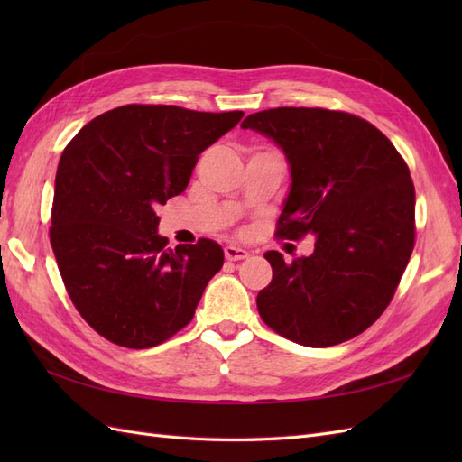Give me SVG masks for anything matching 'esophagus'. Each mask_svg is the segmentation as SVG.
<instances>
[{"instance_id": "34e87169", "label": "esophagus", "mask_w": 462, "mask_h": 462, "mask_svg": "<svg viewBox=\"0 0 462 462\" xmlns=\"http://www.w3.org/2000/svg\"><path fill=\"white\" fill-rule=\"evenodd\" d=\"M223 253H226V258L231 262H239V260L248 258V250H245L241 246H235V245H227Z\"/></svg>"}]
</instances>
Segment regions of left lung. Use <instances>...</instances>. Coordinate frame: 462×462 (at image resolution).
<instances>
[{"label": "left lung", "mask_w": 462, "mask_h": 462, "mask_svg": "<svg viewBox=\"0 0 462 462\" xmlns=\"http://www.w3.org/2000/svg\"><path fill=\"white\" fill-rule=\"evenodd\" d=\"M241 127L272 138L289 163L277 236H316L310 256L263 254L273 277L256 297L262 319L304 346L356 337L383 314L412 254L407 163L382 131L345 111L263 109Z\"/></svg>", "instance_id": "obj_1"}]
</instances>
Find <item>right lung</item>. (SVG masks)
<instances>
[{"label": "right lung", "instance_id": "obj_1", "mask_svg": "<svg viewBox=\"0 0 462 462\" xmlns=\"http://www.w3.org/2000/svg\"><path fill=\"white\" fill-rule=\"evenodd\" d=\"M243 116L129 104L87 123L63 150L50 241L75 309L107 341L156 346L192 319L223 250L209 239L167 248L156 212Z\"/></svg>", "mask_w": 462, "mask_h": 462}]
</instances>
